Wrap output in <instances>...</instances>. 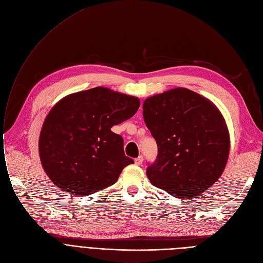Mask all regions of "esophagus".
<instances>
[{
	"mask_svg": "<svg viewBox=\"0 0 263 263\" xmlns=\"http://www.w3.org/2000/svg\"><path fill=\"white\" fill-rule=\"evenodd\" d=\"M142 162H143V156H139V157H137V158L135 159V163H136L137 165H141Z\"/></svg>",
	"mask_w": 263,
	"mask_h": 263,
	"instance_id": "34e87169",
	"label": "esophagus"
}]
</instances>
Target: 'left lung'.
Instances as JSON below:
<instances>
[{
    "instance_id": "8db88e82",
    "label": "left lung",
    "mask_w": 263,
    "mask_h": 263,
    "mask_svg": "<svg viewBox=\"0 0 263 263\" xmlns=\"http://www.w3.org/2000/svg\"><path fill=\"white\" fill-rule=\"evenodd\" d=\"M143 119L158 147L146 168L154 186L186 198L219 179L229 155V134L210 101L186 88L171 89L144 101Z\"/></svg>"
}]
</instances>
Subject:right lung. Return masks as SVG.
Masks as SVG:
<instances>
[{"instance_id": "obj_1", "label": "right lung", "mask_w": 263, "mask_h": 263, "mask_svg": "<svg viewBox=\"0 0 263 263\" xmlns=\"http://www.w3.org/2000/svg\"><path fill=\"white\" fill-rule=\"evenodd\" d=\"M139 106V99L103 87L60 100L39 138L41 163L53 183L80 197L114 184L134 160L111 127L132 118Z\"/></svg>"}]
</instances>
